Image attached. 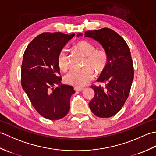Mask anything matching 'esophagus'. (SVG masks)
I'll return each mask as SVG.
<instances>
[{"instance_id":"1","label":"esophagus","mask_w":156,"mask_h":156,"mask_svg":"<svg viewBox=\"0 0 156 156\" xmlns=\"http://www.w3.org/2000/svg\"><path fill=\"white\" fill-rule=\"evenodd\" d=\"M84 88H80V87H74V90L75 91H79V92H80V91H82L84 90Z\"/></svg>"}]
</instances>
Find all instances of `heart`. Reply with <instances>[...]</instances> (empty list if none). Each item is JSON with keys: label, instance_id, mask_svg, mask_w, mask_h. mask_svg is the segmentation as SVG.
I'll list each match as a JSON object with an SVG mask.
<instances>
[{"label": "heart", "instance_id": "b5f03b06", "mask_svg": "<svg viewBox=\"0 0 156 156\" xmlns=\"http://www.w3.org/2000/svg\"><path fill=\"white\" fill-rule=\"evenodd\" d=\"M78 51L86 57L84 65L87 66L81 69H71L64 76L66 84L76 87H82L87 85L94 77V70L101 73L107 67L108 62L107 53L103 49H96L90 43L81 41L76 45ZM58 64L62 70H65L68 66V50L64 48L59 51Z\"/></svg>", "mask_w": 156, "mask_h": 156}]
</instances>
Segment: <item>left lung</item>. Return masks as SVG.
Returning a JSON list of instances; mask_svg holds the SVG:
<instances>
[{"instance_id":"1","label":"left lung","mask_w":156,"mask_h":156,"mask_svg":"<svg viewBox=\"0 0 156 156\" xmlns=\"http://www.w3.org/2000/svg\"><path fill=\"white\" fill-rule=\"evenodd\" d=\"M84 37L98 41L108 56L107 67L97 80L105 83V87L91 86L94 97L89 107L98 117H111L121 110L130 92L134 77L130 49L121 35L108 28L87 31Z\"/></svg>"}]
</instances>
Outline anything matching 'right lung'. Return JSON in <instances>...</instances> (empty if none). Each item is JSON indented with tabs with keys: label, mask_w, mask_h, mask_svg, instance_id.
<instances>
[{
	"label": "right lung",
	"mask_w": 156,
	"mask_h": 156,
	"mask_svg": "<svg viewBox=\"0 0 156 156\" xmlns=\"http://www.w3.org/2000/svg\"><path fill=\"white\" fill-rule=\"evenodd\" d=\"M74 35L43 33L33 39L23 54L22 88L38 113L49 120L68 114L69 99L75 93L72 86L62 84L58 64L59 51Z\"/></svg>",
	"instance_id": "1"
}]
</instances>
